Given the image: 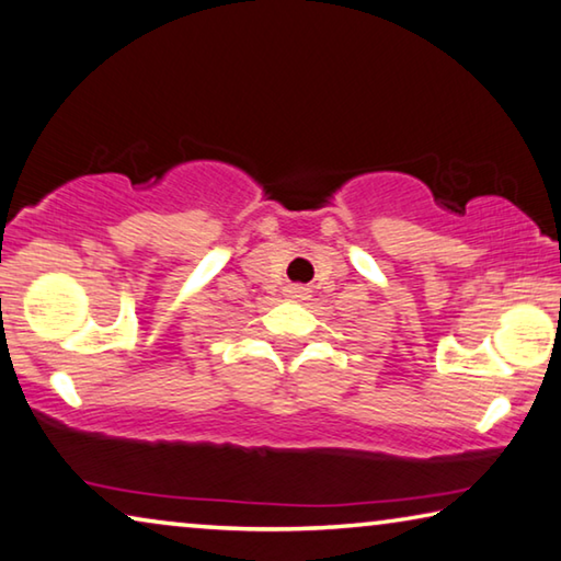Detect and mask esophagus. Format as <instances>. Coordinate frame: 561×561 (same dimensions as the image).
Instances as JSON below:
<instances>
[{"label":"esophagus","instance_id":"esophagus-1","mask_svg":"<svg viewBox=\"0 0 561 561\" xmlns=\"http://www.w3.org/2000/svg\"><path fill=\"white\" fill-rule=\"evenodd\" d=\"M286 296L293 300H306L308 298V288L304 286H288L286 288Z\"/></svg>","mask_w":561,"mask_h":561}]
</instances>
